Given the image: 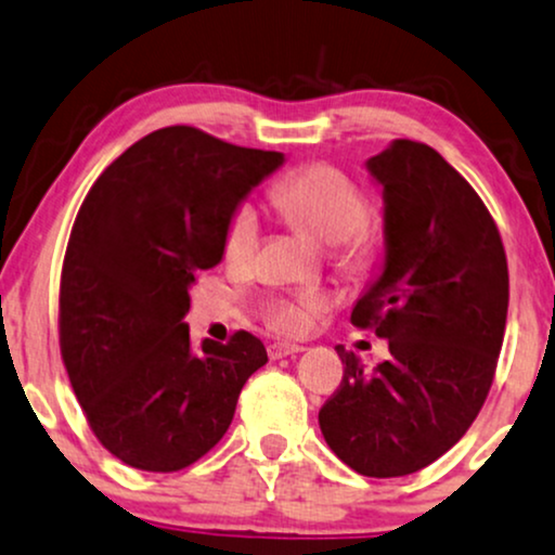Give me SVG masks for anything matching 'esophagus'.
<instances>
[{
    "instance_id": "34e87169",
    "label": "esophagus",
    "mask_w": 555,
    "mask_h": 555,
    "mask_svg": "<svg viewBox=\"0 0 555 555\" xmlns=\"http://www.w3.org/2000/svg\"><path fill=\"white\" fill-rule=\"evenodd\" d=\"M267 352H270V360H283V358H291V354H296V352H304V347L291 345V341H272V345L267 347Z\"/></svg>"
}]
</instances>
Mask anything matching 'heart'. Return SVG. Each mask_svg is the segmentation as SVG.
<instances>
[{
	"instance_id": "obj_1",
	"label": "heart",
	"mask_w": 555,
	"mask_h": 555,
	"mask_svg": "<svg viewBox=\"0 0 555 555\" xmlns=\"http://www.w3.org/2000/svg\"><path fill=\"white\" fill-rule=\"evenodd\" d=\"M275 208L306 231L313 242L332 244L339 267L350 275H371L380 262V234L371 223V201L341 169L332 164H306L272 188ZM259 244V216L249 203L236 205L223 229V257L246 264ZM324 300L319 296H278L262 306L267 330L300 337L313 326Z\"/></svg>"
}]
</instances>
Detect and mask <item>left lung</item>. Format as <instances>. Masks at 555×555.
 Returning <instances> with one entry per match:
<instances>
[{
	"label": "left lung",
	"instance_id": "obj_1",
	"mask_svg": "<svg viewBox=\"0 0 555 555\" xmlns=\"http://www.w3.org/2000/svg\"><path fill=\"white\" fill-rule=\"evenodd\" d=\"M386 201V264L350 321L388 339L365 373L345 362L319 412L324 440L371 478L427 468L468 433L494 383L509 306L502 236L481 197L420 141L399 139L367 162Z\"/></svg>",
	"mask_w": 555,
	"mask_h": 555
}]
</instances>
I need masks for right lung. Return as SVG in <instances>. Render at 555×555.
<instances>
[{"label": "right lung", "instance_id": "obj_1", "mask_svg": "<svg viewBox=\"0 0 555 555\" xmlns=\"http://www.w3.org/2000/svg\"><path fill=\"white\" fill-rule=\"evenodd\" d=\"M283 154L190 126L143 135L98 177L68 236L59 345L89 429L152 474L193 466L267 362L255 334L190 347V285L223 257L229 216Z\"/></svg>", "mask_w": 555, "mask_h": 555}]
</instances>
